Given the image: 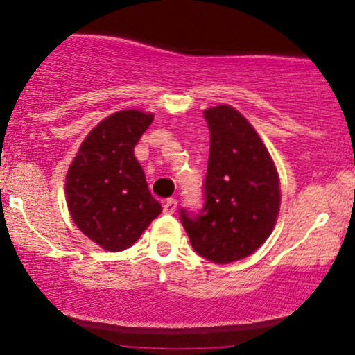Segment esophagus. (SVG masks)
Returning a JSON list of instances; mask_svg holds the SVG:
<instances>
[{"mask_svg": "<svg viewBox=\"0 0 355 355\" xmlns=\"http://www.w3.org/2000/svg\"><path fill=\"white\" fill-rule=\"evenodd\" d=\"M177 205H178L177 198H168V200L164 203V211H165V214H175V210H177Z\"/></svg>", "mask_w": 355, "mask_h": 355, "instance_id": "1", "label": "esophagus"}]
</instances>
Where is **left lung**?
<instances>
[{"label": "left lung", "mask_w": 355, "mask_h": 355, "mask_svg": "<svg viewBox=\"0 0 355 355\" xmlns=\"http://www.w3.org/2000/svg\"><path fill=\"white\" fill-rule=\"evenodd\" d=\"M210 153L203 209L180 210L193 250L214 263L252 255L274 230L280 209L279 173L267 146L242 113L229 105L203 112Z\"/></svg>", "instance_id": "obj_1"}]
</instances>
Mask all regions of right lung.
I'll list each match as a JSON object with an SVG mask.
<instances>
[{
	"label": "right lung",
	"instance_id": "1",
	"mask_svg": "<svg viewBox=\"0 0 355 355\" xmlns=\"http://www.w3.org/2000/svg\"><path fill=\"white\" fill-rule=\"evenodd\" d=\"M152 121V113L140 110L107 116L88 133L68 168L64 191L73 222L105 250L132 247L162 214L133 153Z\"/></svg>",
	"mask_w": 355,
	"mask_h": 355
}]
</instances>
